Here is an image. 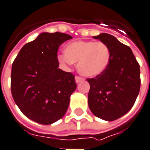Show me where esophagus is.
Wrapping results in <instances>:
<instances>
[{"mask_svg":"<svg viewBox=\"0 0 150 150\" xmlns=\"http://www.w3.org/2000/svg\"><path fill=\"white\" fill-rule=\"evenodd\" d=\"M84 81V78L81 77V76H76V77H75V81H76V83H79L81 82V81Z\"/></svg>","mask_w":150,"mask_h":150,"instance_id":"esophagus-1","label":"esophagus"}]
</instances>
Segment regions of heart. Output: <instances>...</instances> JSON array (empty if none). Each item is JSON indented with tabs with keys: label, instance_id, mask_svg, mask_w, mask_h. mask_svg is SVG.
<instances>
[{
	"label": "heart",
	"instance_id": "b5f03b06",
	"mask_svg": "<svg viewBox=\"0 0 150 150\" xmlns=\"http://www.w3.org/2000/svg\"><path fill=\"white\" fill-rule=\"evenodd\" d=\"M64 54L58 56V61L69 66L77 62V70L83 76L93 77L105 70L111 60L107 45L100 41L76 40L64 46Z\"/></svg>",
	"mask_w": 150,
	"mask_h": 150
}]
</instances>
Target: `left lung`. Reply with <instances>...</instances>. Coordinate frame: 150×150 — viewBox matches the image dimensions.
Masks as SVG:
<instances>
[{"instance_id": "obj_1", "label": "left lung", "mask_w": 150, "mask_h": 150, "mask_svg": "<svg viewBox=\"0 0 150 150\" xmlns=\"http://www.w3.org/2000/svg\"><path fill=\"white\" fill-rule=\"evenodd\" d=\"M108 45L111 52L110 64L103 73L87 79L89 110L105 121L124 116L135 103L141 86L140 65L129 46L115 37L100 33L93 37Z\"/></svg>"}]
</instances>
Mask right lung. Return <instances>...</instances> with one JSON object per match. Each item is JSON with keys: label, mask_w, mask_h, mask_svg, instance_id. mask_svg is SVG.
<instances>
[{"label": "right lung", "mask_w": 150, "mask_h": 150, "mask_svg": "<svg viewBox=\"0 0 150 150\" xmlns=\"http://www.w3.org/2000/svg\"><path fill=\"white\" fill-rule=\"evenodd\" d=\"M69 35L42 33L20 50L12 65L11 92L20 110L39 124L50 125L65 114L76 88L74 75L58 69L59 46Z\"/></svg>", "instance_id": "1"}]
</instances>
